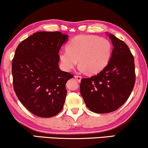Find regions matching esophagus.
Instances as JSON below:
<instances>
[{
	"instance_id": "obj_1",
	"label": "esophagus",
	"mask_w": 148,
	"mask_h": 148,
	"mask_svg": "<svg viewBox=\"0 0 148 148\" xmlns=\"http://www.w3.org/2000/svg\"><path fill=\"white\" fill-rule=\"evenodd\" d=\"M74 77L79 82H81V80H82V77L79 76V75H75V76H74Z\"/></svg>"
}]
</instances>
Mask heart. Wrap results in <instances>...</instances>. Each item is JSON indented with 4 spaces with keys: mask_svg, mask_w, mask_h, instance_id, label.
<instances>
[{
    "mask_svg": "<svg viewBox=\"0 0 148 148\" xmlns=\"http://www.w3.org/2000/svg\"><path fill=\"white\" fill-rule=\"evenodd\" d=\"M112 54V44L105 38L80 35L69 42L66 49L61 50L59 57L62 69H73L79 60V70L96 74L106 67Z\"/></svg>",
    "mask_w": 148,
    "mask_h": 148,
    "instance_id": "b5f03b06",
    "label": "heart"
}]
</instances>
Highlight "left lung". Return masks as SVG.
Wrapping results in <instances>:
<instances>
[{
    "label": "left lung",
    "mask_w": 148,
    "mask_h": 148,
    "mask_svg": "<svg viewBox=\"0 0 148 148\" xmlns=\"http://www.w3.org/2000/svg\"><path fill=\"white\" fill-rule=\"evenodd\" d=\"M112 54L106 67L90 78L81 81L80 93L91 111L104 114L116 110L127 100L135 82L134 58L126 44L108 34Z\"/></svg>",
    "instance_id": "left-lung-1"
}]
</instances>
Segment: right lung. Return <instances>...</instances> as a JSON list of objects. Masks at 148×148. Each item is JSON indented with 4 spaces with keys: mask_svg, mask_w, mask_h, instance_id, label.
<instances>
[{
    "mask_svg": "<svg viewBox=\"0 0 148 148\" xmlns=\"http://www.w3.org/2000/svg\"><path fill=\"white\" fill-rule=\"evenodd\" d=\"M69 36L39 32L18 45L12 61L13 88L21 104L38 116H55L63 108L66 82L73 77L59 69V50Z\"/></svg>",
    "mask_w": 148,
    "mask_h": 148,
    "instance_id": "add662e5",
    "label": "right lung"
}]
</instances>
